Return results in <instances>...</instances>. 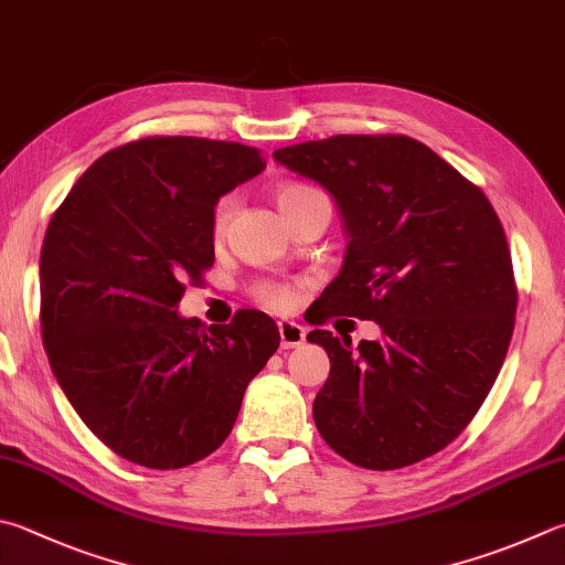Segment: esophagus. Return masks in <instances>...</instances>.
I'll return each mask as SVG.
<instances>
[{
	"mask_svg": "<svg viewBox=\"0 0 565 565\" xmlns=\"http://www.w3.org/2000/svg\"><path fill=\"white\" fill-rule=\"evenodd\" d=\"M279 335L284 348H299L306 341V331L296 321H279Z\"/></svg>",
	"mask_w": 565,
	"mask_h": 565,
	"instance_id": "obj_1",
	"label": "esophagus"
}]
</instances>
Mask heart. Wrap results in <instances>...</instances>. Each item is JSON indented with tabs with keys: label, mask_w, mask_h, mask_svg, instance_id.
I'll use <instances>...</instances> for the list:
<instances>
[{
	"label": "heart",
	"mask_w": 565,
	"mask_h": 565,
	"mask_svg": "<svg viewBox=\"0 0 565 565\" xmlns=\"http://www.w3.org/2000/svg\"><path fill=\"white\" fill-rule=\"evenodd\" d=\"M318 198H323V194L313 190L311 184H303V182H286V184H281L279 190H276V202H279V210L284 212V217H286V214H291L299 207H303V204H309L311 200H318ZM232 207H234L232 198H222L217 204H214L212 232L217 234V237L224 230H227V222L232 217ZM254 296L259 299V303L269 306V309H274V311L289 309L291 301H294V294H291L289 286L274 284V281H266V284L256 286Z\"/></svg>",
	"instance_id": "heart-1"
}]
</instances>
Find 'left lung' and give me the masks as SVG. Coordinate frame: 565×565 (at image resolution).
<instances>
[{
	"mask_svg": "<svg viewBox=\"0 0 565 565\" xmlns=\"http://www.w3.org/2000/svg\"><path fill=\"white\" fill-rule=\"evenodd\" d=\"M274 160L333 194L351 239L321 318L383 331L355 353L331 331L306 335L331 361L313 399L318 433L363 469L433 457L477 415L514 333V266L494 207L407 136H333Z\"/></svg>",
	"mask_w": 565,
	"mask_h": 565,
	"instance_id": "8db88e82",
	"label": "left lung"
}]
</instances>
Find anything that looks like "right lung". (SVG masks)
<instances>
[{"mask_svg":"<svg viewBox=\"0 0 565 565\" xmlns=\"http://www.w3.org/2000/svg\"><path fill=\"white\" fill-rule=\"evenodd\" d=\"M266 168L242 142L152 136L108 150L71 188L41 247V335L56 381L100 443L180 469L217 449L279 328L242 309L182 318L214 264L212 212Z\"/></svg>","mask_w":565,"mask_h":565,"instance_id":"obj_1","label":"right lung"}]
</instances>
